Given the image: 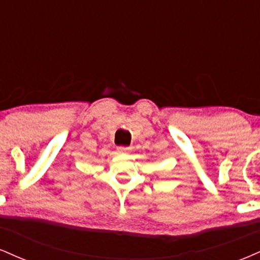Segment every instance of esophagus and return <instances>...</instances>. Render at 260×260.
<instances>
[{"instance_id":"esophagus-1","label":"esophagus","mask_w":260,"mask_h":260,"mask_svg":"<svg viewBox=\"0 0 260 260\" xmlns=\"http://www.w3.org/2000/svg\"><path fill=\"white\" fill-rule=\"evenodd\" d=\"M117 150H118V153H127V151L131 150V148L129 147H118Z\"/></svg>"}]
</instances>
